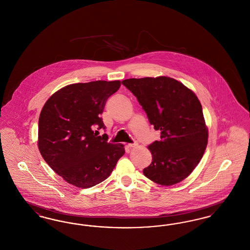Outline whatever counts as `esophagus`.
I'll return each mask as SVG.
<instances>
[{
  "label": "esophagus",
  "instance_id": "34e87169",
  "mask_svg": "<svg viewBox=\"0 0 250 250\" xmlns=\"http://www.w3.org/2000/svg\"><path fill=\"white\" fill-rule=\"evenodd\" d=\"M137 145H138V144L136 143H129V144H127V147H128V148H134V147H136Z\"/></svg>",
  "mask_w": 250,
  "mask_h": 250
}]
</instances>
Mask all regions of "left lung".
Returning a JSON list of instances; mask_svg holds the SVG:
<instances>
[{"label": "left lung", "instance_id": "left-lung-1", "mask_svg": "<svg viewBox=\"0 0 250 250\" xmlns=\"http://www.w3.org/2000/svg\"><path fill=\"white\" fill-rule=\"evenodd\" d=\"M135 95L160 141L148 148L152 163L143 169L147 178L172 186L187 178L207 146L208 130L200 100L188 87L168 77L128 79L122 82Z\"/></svg>", "mask_w": 250, "mask_h": 250}]
</instances>
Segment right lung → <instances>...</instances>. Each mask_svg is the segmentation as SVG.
<instances>
[{
    "label": "right lung",
    "instance_id": "right-lung-1",
    "mask_svg": "<svg viewBox=\"0 0 250 250\" xmlns=\"http://www.w3.org/2000/svg\"><path fill=\"white\" fill-rule=\"evenodd\" d=\"M119 81L67 85L48 98L38 122V148L58 175L88 188L103 182L125 154L123 144L107 143L100 115ZM97 130L95 131V129Z\"/></svg>",
    "mask_w": 250,
    "mask_h": 250
}]
</instances>
